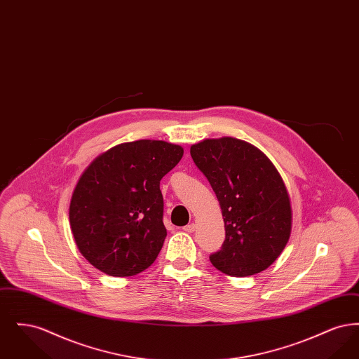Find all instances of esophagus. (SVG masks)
<instances>
[{
    "instance_id": "1",
    "label": "esophagus",
    "mask_w": 359,
    "mask_h": 359,
    "mask_svg": "<svg viewBox=\"0 0 359 359\" xmlns=\"http://www.w3.org/2000/svg\"><path fill=\"white\" fill-rule=\"evenodd\" d=\"M195 229H196V224H195V223H189V224L183 227V230H184L186 233H194Z\"/></svg>"
}]
</instances>
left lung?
<instances>
[{"mask_svg":"<svg viewBox=\"0 0 359 359\" xmlns=\"http://www.w3.org/2000/svg\"><path fill=\"white\" fill-rule=\"evenodd\" d=\"M189 152L222 210L226 238L211 264L234 277L265 271L290 236V196L280 173L256 147L233 137L205 140Z\"/></svg>","mask_w":359,"mask_h":359,"instance_id":"8db88e82","label":"left lung"}]
</instances>
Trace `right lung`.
<instances>
[{
  "label": "right lung",
  "mask_w": 359,
  "mask_h": 359,
  "mask_svg": "<svg viewBox=\"0 0 359 359\" xmlns=\"http://www.w3.org/2000/svg\"><path fill=\"white\" fill-rule=\"evenodd\" d=\"M183 157L165 141L138 140L97 157L69 203V224L86 259L103 273L129 277L158 256L167 229L160 180Z\"/></svg>",
  "instance_id": "1"
}]
</instances>
